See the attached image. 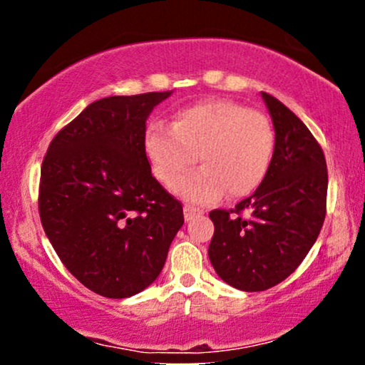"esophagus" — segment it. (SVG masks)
Masks as SVG:
<instances>
[{
    "instance_id": "34e87169",
    "label": "esophagus",
    "mask_w": 365,
    "mask_h": 365,
    "mask_svg": "<svg viewBox=\"0 0 365 365\" xmlns=\"http://www.w3.org/2000/svg\"><path fill=\"white\" fill-rule=\"evenodd\" d=\"M197 214H202L201 209L194 207L191 204H186V206H184V219H186V221H191V219L194 216H197Z\"/></svg>"
}]
</instances>
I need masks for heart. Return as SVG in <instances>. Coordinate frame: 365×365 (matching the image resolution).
<instances>
[{
    "label": "heart",
    "mask_w": 365,
    "mask_h": 365,
    "mask_svg": "<svg viewBox=\"0 0 365 365\" xmlns=\"http://www.w3.org/2000/svg\"><path fill=\"white\" fill-rule=\"evenodd\" d=\"M276 134L262 113L227 99H209L179 109L173 126L151 123L144 151L159 181L171 184L194 163L196 171L174 184L191 202L206 204L226 191L244 197L256 191L271 166Z\"/></svg>",
    "instance_id": "1"
}]
</instances>
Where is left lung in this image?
Listing matches in <instances>:
<instances>
[{
  "label": "left lung",
  "mask_w": 365,
  "mask_h": 365,
  "mask_svg": "<svg viewBox=\"0 0 365 365\" xmlns=\"http://www.w3.org/2000/svg\"><path fill=\"white\" fill-rule=\"evenodd\" d=\"M276 146L271 166L252 196L234 209H214L209 259L217 276L246 292L266 291L296 271L326 217L327 166L306 124L271 94Z\"/></svg>",
  "instance_id": "1"
}]
</instances>
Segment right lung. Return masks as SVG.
I'll use <instances>...</instances> for the list:
<instances>
[{"label": "right lung", "instance_id": "right-lung-1", "mask_svg": "<svg viewBox=\"0 0 365 365\" xmlns=\"http://www.w3.org/2000/svg\"><path fill=\"white\" fill-rule=\"evenodd\" d=\"M173 91L94 101L49 144L39 217L54 251L89 291L111 299L156 281L184 224L182 204L151 174L146 119Z\"/></svg>", "mask_w": 365, "mask_h": 365}]
</instances>
